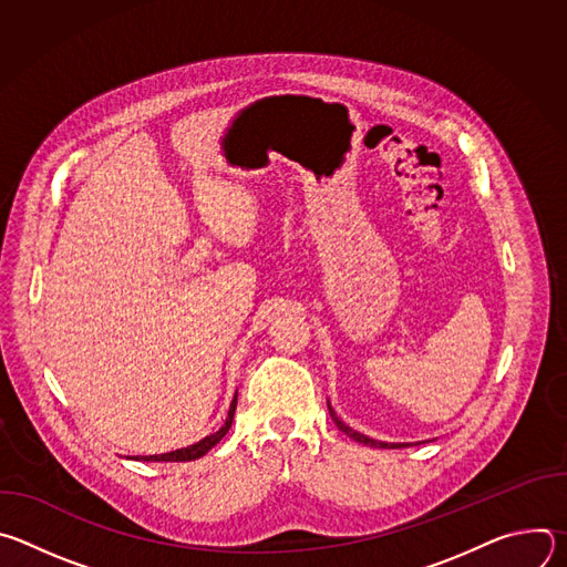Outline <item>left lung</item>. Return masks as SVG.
<instances>
[{
  "label": "left lung",
  "instance_id": "left-lung-1",
  "mask_svg": "<svg viewBox=\"0 0 567 567\" xmlns=\"http://www.w3.org/2000/svg\"><path fill=\"white\" fill-rule=\"evenodd\" d=\"M328 409H330V415H332V420H334V424L346 433V435H350L352 440H357V442H361V444H368V446H374V449H401V446H411V444H388V442H377V440H370V437H365V435H361V433H357V431H352L350 426H346L339 417H337V413L332 411V406L328 403Z\"/></svg>",
  "mask_w": 567,
  "mask_h": 567
}]
</instances>
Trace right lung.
Instances as JSON below:
<instances>
[{"label": "right lung", "instance_id": "right-lung-1", "mask_svg": "<svg viewBox=\"0 0 567 567\" xmlns=\"http://www.w3.org/2000/svg\"><path fill=\"white\" fill-rule=\"evenodd\" d=\"M235 406H237V392H235V396H233V403H230V409H228V417H226L224 426H221L217 433H213V435L199 440L197 444H193V446H188V449L171 451V453H164V455H136L134 460H145V462H188V460H197V457L206 455V453L228 433V429H230V424H233Z\"/></svg>", "mask_w": 567, "mask_h": 567}]
</instances>
